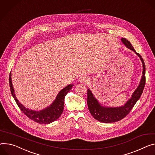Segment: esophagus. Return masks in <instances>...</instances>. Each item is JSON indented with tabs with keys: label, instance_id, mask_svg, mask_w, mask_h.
<instances>
[{
	"label": "esophagus",
	"instance_id": "34e87169",
	"mask_svg": "<svg viewBox=\"0 0 155 155\" xmlns=\"http://www.w3.org/2000/svg\"><path fill=\"white\" fill-rule=\"evenodd\" d=\"M79 81L80 82H83V83H87L88 82V78L85 76V75H82L80 77V79H79Z\"/></svg>",
	"mask_w": 155,
	"mask_h": 155
}]
</instances>
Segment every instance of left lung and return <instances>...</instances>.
Returning <instances> with one entry per match:
<instances>
[{"instance_id": "left-lung-1", "label": "left lung", "mask_w": 155, "mask_h": 155, "mask_svg": "<svg viewBox=\"0 0 155 155\" xmlns=\"http://www.w3.org/2000/svg\"><path fill=\"white\" fill-rule=\"evenodd\" d=\"M122 43L133 51L135 52L137 55L141 59L143 64V75L140 83L137 90L134 92L130 99L127 102L124 106L119 107H104L101 106L98 103L97 101L93 96L90 90H87V104L88 109L92 116L98 121L104 123H111L117 122L124 119L126 116H127L130 110L132 109L137 101L141 96L143 89L145 86L146 78H145V65L144 61L140 54L136 52L135 49L131 45L130 42L125 38H122Z\"/></svg>"}]
</instances>
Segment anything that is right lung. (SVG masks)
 <instances>
[{"label":"right lung","instance_id":"obj_1","mask_svg":"<svg viewBox=\"0 0 155 155\" xmlns=\"http://www.w3.org/2000/svg\"><path fill=\"white\" fill-rule=\"evenodd\" d=\"M9 85L12 95L23 113L31 120L41 124H48L51 123L57 120L61 116L64 110L65 96L74 86V85H69L62 89L58 94L54 103L49 107L38 112L26 109L21 103H20L16 98L15 94H14L10 73L9 75Z\"/></svg>","mask_w":155,"mask_h":155}]
</instances>
